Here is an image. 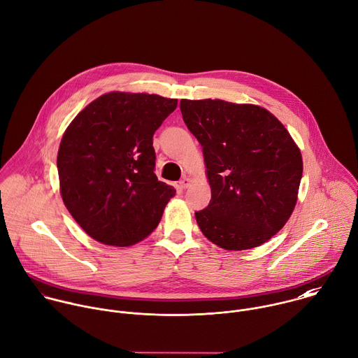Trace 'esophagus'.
I'll return each instance as SVG.
<instances>
[{
    "mask_svg": "<svg viewBox=\"0 0 358 358\" xmlns=\"http://www.w3.org/2000/svg\"><path fill=\"white\" fill-rule=\"evenodd\" d=\"M179 185L182 189H187L190 186V179L187 176H183L180 180H179Z\"/></svg>",
    "mask_w": 358,
    "mask_h": 358,
    "instance_id": "1",
    "label": "esophagus"
}]
</instances>
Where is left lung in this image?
I'll return each instance as SVG.
<instances>
[{
	"instance_id": "left-lung-1",
	"label": "left lung",
	"mask_w": 358,
	"mask_h": 358,
	"mask_svg": "<svg viewBox=\"0 0 358 358\" xmlns=\"http://www.w3.org/2000/svg\"><path fill=\"white\" fill-rule=\"evenodd\" d=\"M203 147L210 204L194 213L203 235L227 250L256 248L288 221L302 178L299 148L266 109L221 99L180 101Z\"/></svg>"
}]
</instances>
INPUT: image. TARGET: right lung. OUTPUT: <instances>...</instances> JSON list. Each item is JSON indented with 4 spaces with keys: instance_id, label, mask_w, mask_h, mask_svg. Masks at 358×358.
<instances>
[{
    "instance_id": "add662e5",
    "label": "right lung",
    "mask_w": 358,
    "mask_h": 358,
    "mask_svg": "<svg viewBox=\"0 0 358 358\" xmlns=\"http://www.w3.org/2000/svg\"><path fill=\"white\" fill-rule=\"evenodd\" d=\"M178 99L109 92L67 127L57 154L63 201L95 241L130 246L159 224L176 190L159 182L154 133Z\"/></svg>"
}]
</instances>
